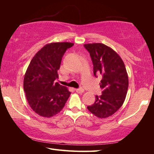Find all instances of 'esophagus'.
I'll return each instance as SVG.
<instances>
[{
	"mask_svg": "<svg viewBox=\"0 0 154 154\" xmlns=\"http://www.w3.org/2000/svg\"><path fill=\"white\" fill-rule=\"evenodd\" d=\"M75 91L78 93H82L84 92V89H82V88H79V89H75Z\"/></svg>",
	"mask_w": 154,
	"mask_h": 154,
	"instance_id": "obj_1",
	"label": "esophagus"
}]
</instances>
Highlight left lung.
Listing matches in <instances>:
<instances>
[{
	"mask_svg": "<svg viewBox=\"0 0 154 154\" xmlns=\"http://www.w3.org/2000/svg\"><path fill=\"white\" fill-rule=\"evenodd\" d=\"M89 52L93 64V72L102 75L100 87L103 91L96 95L95 102L88 106L90 112L100 119L112 116L122 106L128 88V76L120 55L103 44H84Z\"/></svg>",
	"mask_w": 154,
	"mask_h": 154,
	"instance_id": "obj_1",
	"label": "left lung"
}]
</instances>
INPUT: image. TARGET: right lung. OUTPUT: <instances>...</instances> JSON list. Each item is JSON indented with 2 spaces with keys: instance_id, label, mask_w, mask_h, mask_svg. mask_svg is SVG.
Here are the masks:
<instances>
[{
  "instance_id": "right-lung-1",
  "label": "right lung",
  "mask_w": 154,
  "mask_h": 154,
  "mask_svg": "<svg viewBox=\"0 0 154 154\" xmlns=\"http://www.w3.org/2000/svg\"><path fill=\"white\" fill-rule=\"evenodd\" d=\"M74 44L55 42L48 44L32 58L24 78V90L28 104L42 117L50 118L59 113L71 92L55 80L58 79L62 57Z\"/></svg>"
}]
</instances>
